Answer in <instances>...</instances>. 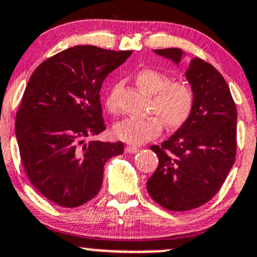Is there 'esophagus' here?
Instances as JSON below:
<instances>
[{
    "instance_id": "1",
    "label": "esophagus",
    "mask_w": 257,
    "mask_h": 257,
    "mask_svg": "<svg viewBox=\"0 0 257 257\" xmlns=\"http://www.w3.org/2000/svg\"><path fill=\"white\" fill-rule=\"evenodd\" d=\"M138 151H139V149H138V148H135V146H132V145H128V146H125V152H126V154H131V155H133V154H137Z\"/></svg>"
}]
</instances>
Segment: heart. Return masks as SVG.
Here are the masks:
<instances>
[{"mask_svg":"<svg viewBox=\"0 0 257 257\" xmlns=\"http://www.w3.org/2000/svg\"><path fill=\"white\" fill-rule=\"evenodd\" d=\"M137 85L146 94L154 95L151 112L148 118H125L115 123L113 133L118 139L132 145H142L157 138L161 133V123L173 129L182 125L191 113L194 106V91L191 86L182 81H173L163 73L155 69L140 70L135 78ZM108 111H117L115 92L112 91L106 100Z\"/></svg>","mask_w":257,"mask_h":257,"instance_id":"b5f03b06","label":"heart"}]
</instances>
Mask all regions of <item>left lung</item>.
<instances>
[{
  "mask_svg": "<svg viewBox=\"0 0 257 257\" xmlns=\"http://www.w3.org/2000/svg\"><path fill=\"white\" fill-rule=\"evenodd\" d=\"M179 66L180 49L154 50ZM194 91L191 113L161 145L151 150L159 166L149 178V194L170 211H188L218 193L235 160L236 108L224 78L215 67L194 57L185 72Z\"/></svg>",
  "mask_w": 257,
  "mask_h": 257,
  "instance_id": "left-lung-1",
  "label": "left lung"
}]
</instances>
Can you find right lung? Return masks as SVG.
<instances>
[{
    "label": "right lung",
    "mask_w": 257,
    "mask_h": 257,
    "mask_svg": "<svg viewBox=\"0 0 257 257\" xmlns=\"http://www.w3.org/2000/svg\"><path fill=\"white\" fill-rule=\"evenodd\" d=\"M132 51L74 46L42 62L30 77L16 117L22 163L36 190L63 207L97 195L103 166L122 142H86L106 129L100 90Z\"/></svg>",
    "instance_id": "1"
}]
</instances>
